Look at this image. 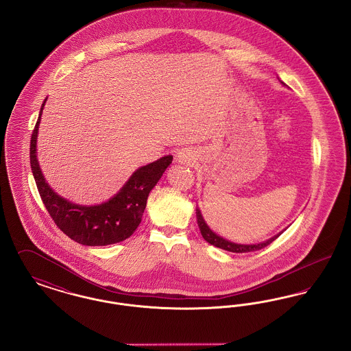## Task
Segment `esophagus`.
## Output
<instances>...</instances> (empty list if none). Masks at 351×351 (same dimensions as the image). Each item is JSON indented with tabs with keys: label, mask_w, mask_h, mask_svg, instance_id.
I'll return each instance as SVG.
<instances>
[{
	"label": "esophagus",
	"mask_w": 351,
	"mask_h": 351,
	"mask_svg": "<svg viewBox=\"0 0 351 351\" xmlns=\"http://www.w3.org/2000/svg\"><path fill=\"white\" fill-rule=\"evenodd\" d=\"M176 160L179 163H183V165H191L195 160V154H193V151L189 150V149H183V150L178 152Z\"/></svg>",
	"instance_id": "obj_1"
}]
</instances>
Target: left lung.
Listing matches in <instances>:
<instances>
[{
    "label": "left lung",
    "instance_id": "8db88e82",
    "mask_svg": "<svg viewBox=\"0 0 351 351\" xmlns=\"http://www.w3.org/2000/svg\"><path fill=\"white\" fill-rule=\"evenodd\" d=\"M196 217H197V225H199V228H200L202 238H204L208 243H210V245H213V246H216V247H219V249L230 251V252H251V251L265 249L269 243H272L280 234L283 233V232H282V233L276 234L275 237L269 238V239L265 241V242H261V243H258V245H238V243H234V242H230V241H228V239H223L222 237H219V235H217L215 232H212L210 228L205 223L204 218L201 216V212L199 208H196Z\"/></svg>",
    "mask_w": 351,
    "mask_h": 351
}]
</instances>
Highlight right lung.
<instances>
[{"instance_id": "1", "label": "right lung", "mask_w": 351, "mask_h": 351, "mask_svg": "<svg viewBox=\"0 0 351 351\" xmlns=\"http://www.w3.org/2000/svg\"><path fill=\"white\" fill-rule=\"evenodd\" d=\"M45 104L46 100L42 104L32 134L30 165L36 188L49 215L63 233L85 246H106L125 241L141 223L149 193L172 163V155L138 168L117 195L104 204L92 206L73 204L51 189L36 159V136Z\"/></svg>"}]
</instances>
